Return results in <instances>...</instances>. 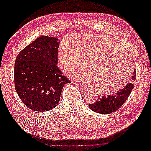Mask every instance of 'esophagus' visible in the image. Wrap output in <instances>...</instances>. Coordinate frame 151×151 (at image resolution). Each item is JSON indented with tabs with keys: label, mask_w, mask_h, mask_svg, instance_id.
<instances>
[{
	"label": "esophagus",
	"mask_w": 151,
	"mask_h": 151,
	"mask_svg": "<svg viewBox=\"0 0 151 151\" xmlns=\"http://www.w3.org/2000/svg\"><path fill=\"white\" fill-rule=\"evenodd\" d=\"M76 85L77 86V87H78V88H79L81 89H84V90L87 89V88H86V86H84V85H82V84H76Z\"/></svg>",
	"instance_id": "obj_1"
}]
</instances>
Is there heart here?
Returning a JSON list of instances; mask_svg holds the SVG:
<instances>
[{
  "instance_id": "obj_1",
  "label": "heart",
  "mask_w": 151,
  "mask_h": 151,
  "mask_svg": "<svg viewBox=\"0 0 151 151\" xmlns=\"http://www.w3.org/2000/svg\"><path fill=\"white\" fill-rule=\"evenodd\" d=\"M58 62L63 70H72L86 63L89 68L76 73L80 81H94L102 91H119L128 83L133 72L132 60L112 39L89 35L77 42L65 39L58 51Z\"/></svg>"
}]
</instances>
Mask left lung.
Returning a JSON list of instances; mask_svg holds the SVG:
<instances>
[{
    "mask_svg": "<svg viewBox=\"0 0 151 151\" xmlns=\"http://www.w3.org/2000/svg\"><path fill=\"white\" fill-rule=\"evenodd\" d=\"M136 77V72L134 70L132 76V81ZM134 88L132 82L127 84L124 87L114 93L112 95H103L98 97L97 101L93 104H89V107L94 112L102 114H108L115 112L119 109L127 101Z\"/></svg>",
    "mask_w": 151,
    "mask_h": 151,
    "instance_id": "8db88e82",
    "label": "left lung"
}]
</instances>
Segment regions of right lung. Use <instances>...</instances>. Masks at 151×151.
Instances as JSON below:
<instances>
[{
  "label": "right lung",
  "mask_w": 151,
  "mask_h": 151,
  "mask_svg": "<svg viewBox=\"0 0 151 151\" xmlns=\"http://www.w3.org/2000/svg\"><path fill=\"white\" fill-rule=\"evenodd\" d=\"M57 41L54 37H37L16 58L15 90L25 106L36 112L55 108L63 86L71 83L57 66Z\"/></svg>",
  "instance_id": "add662e5"
}]
</instances>
